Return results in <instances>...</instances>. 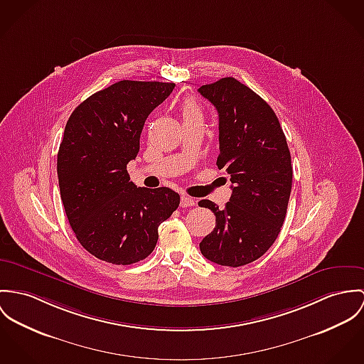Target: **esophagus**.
Here are the masks:
<instances>
[{"label": "esophagus", "mask_w": 364, "mask_h": 364, "mask_svg": "<svg viewBox=\"0 0 364 364\" xmlns=\"http://www.w3.org/2000/svg\"><path fill=\"white\" fill-rule=\"evenodd\" d=\"M196 204V200L191 196H186V195H182L181 196V205L182 207H193Z\"/></svg>", "instance_id": "obj_1"}]
</instances>
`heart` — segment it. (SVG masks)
I'll return each mask as SVG.
<instances>
[{
    "label": "heart",
    "mask_w": 364,
    "mask_h": 364,
    "mask_svg": "<svg viewBox=\"0 0 364 364\" xmlns=\"http://www.w3.org/2000/svg\"><path fill=\"white\" fill-rule=\"evenodd\" d=\"M182 118L186 121H201L203 122V109L201 105L195 99H186L182 104Z\"/></svg>",
    "instance_id": "1"
}]
</instances>
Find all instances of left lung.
Wrapping results in <instances>:
<instances>
[{
  "mask_svg": "<svg viewBox=\"0 0 364 364\" xmlns=\"http://www.w3.org/2000/svg\"><path fill=\"white\" fill-rule=\"evenodd\" d=\"M198 93L218 111L217 166L232 182L224 208L198 201L215 215V228L200 242V252L215 264H249L272 246L287 215L292 189L287 137L272 108L235 77L204 85Z\"/></svg>",
  "mask_w": 364,
  "mask_h": 364,
  "instance_id": "left-lung-1",
  "label": "left lung"
}]
</instances>
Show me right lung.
Here are the masks:
<instances>
[{"label": "right lung", "instance_id": "obj_1", "mask_svg": "<svg viewBox=\"0 0 364 364\" xmlns=\"http://www.w3.org/2000/svg\"><path fill=\"white\" fill-rule=\"evenodd\" d=\"M173 87L121 80L80 102L66 122L57 159L63 204L79 243L102 262L146 259L179 205L172 189L137 188L127 171L147 117Z\"/></svg>", "mask_w": 364, "mask_h": 364}]
</instances>
